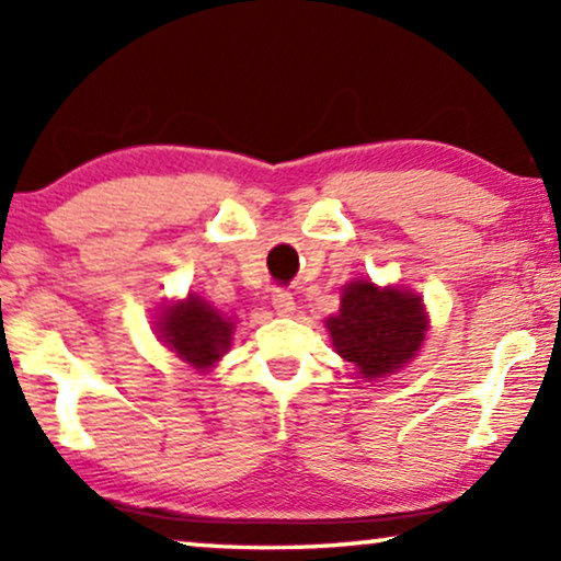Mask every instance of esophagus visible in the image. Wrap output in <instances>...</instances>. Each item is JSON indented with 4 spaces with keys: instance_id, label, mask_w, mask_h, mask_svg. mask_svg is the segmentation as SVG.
Returning <instances> with one entry per match:
<instances>
[{
    "instance_id": "34e87169",
    "label": "esophagus",
    "mask_w": 561,
    "mask_h": 561,
    "mask_svg": "<svg viewBox=\"0 0 561 561\" xmlns=\"http://www.w3.org/2000/svg\"><path fill=\"white\" fill-rule=\"evenodd\" d=\"M271 304L278 317H290V313L296 311V301H294V294L286 288H275L273 296H271Z\"/></svg>"
}]
</instances>
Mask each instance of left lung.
<instances>
[{"label":"left lung","mask_w":561,"mask_h":561,"mask_svg":"<svg viewBox=\"0 0 561 561\" xmlns=\"http://www.w3.org/2000/svg\"><path fill=\"white\" fill-rule=\"evenodd\" d=\"M336 355L357 367L365 380L396 375L416 357L428 319L421 296L373 280H352L342 288L340 311L327 319Z\"/></svg>","instance_id":"obj_1"}]
</instances>
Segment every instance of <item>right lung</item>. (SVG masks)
<instances>
[{"instance_id": "obj_1", "label": "right lung", "mask_w": 561, "mask_h": 561, "mask_svg": "<svg viewBox=\"0 0 561 561\" xmlns=\"http://www.w3.org/2000/svg\"><path fill=\"white\" fill-rule=\"evenodd\" d=\"M160 342L196 370H209L232 344L234 321L209 301L188 294L186 301L168 304L156 321Z\"/></svg>"}]
</instances>
